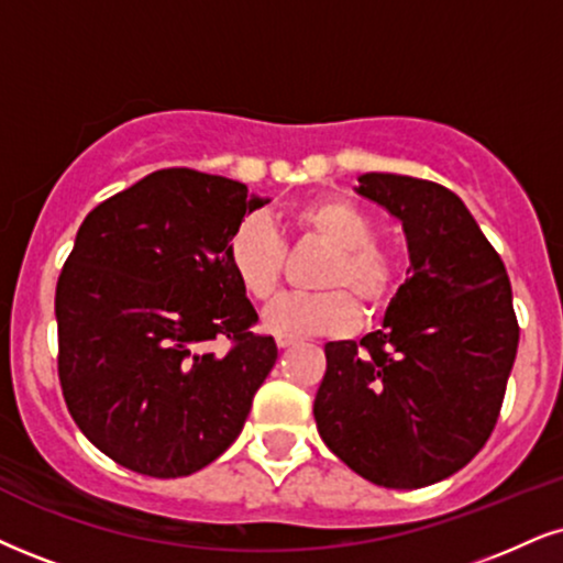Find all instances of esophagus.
Segmentation results:
<instances>
[{
	"mask_svg": "<svg viewBox=\"0 0 563 563\" xmlns=\"http://www.w3.org/2000/svg\"><path fill=\"white\" fill-rule=\"evenodd\" d=\"M297 342L295 336H284V334H276V346H279V350H287V346H292Z\"/></svg>",
	"mask_w": 563,
	"mask_h": 563,
	"instance_id": "1",
	"label": "esophagus"
}]
</instances>
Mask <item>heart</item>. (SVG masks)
Here are the masks:
<instances>
[{
    "mask_svg": "<svg viewBox=\"0 0 563 563\" xmlns=\"http://www.w3.org/2000/svg\"><path fill=\"white\" fill-rule=\"evenodd\" d=\"M292 224L305 240L331 250L318 287L325 292L284 295L263 310L271 334H346L355 329L360 303L365 316H378L399 289L401 261L394 247L373 240V219L346 198H316L295 211ZM227 258L240 287L253 300H268L282 287L287 245L263 213H250L234 227Z\"/></svg>",
    "mask_w": 563,
    "mask_h": 563,
    "instance_id": "b5f03b06",
    "label": "heart"
}]
</instances>
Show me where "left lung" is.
Here are the masks:
<instances>
[{
    "label": "left lung",
    "mask_w": 563,
    "mask_h": 563,
    "mask_svg": "<svg viewBox=\"0 0 563 563\" xmlns=\"http://www.w3.org/2000/svg\"><path fill=\"white\" fill-rule=\"evenodd\" d=\"M355 190L401 221L409 279L384 329L325 344L313 415L346 467L412 490L454 475L490 439L519 323L501 255L454 192L380 172Z\"/></svg>",
    "instance_id": "1"
}]
</instances>
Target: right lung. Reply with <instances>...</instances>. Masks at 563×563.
<instances>
[{
  "mask_svg": "<svg viewBox=\"0 0 563 563\" xmlns=\"http://www.w3.org/2000/svg\"><path fill=\"white\" fill-rule=\"evenodd\" d=\"M268 200L234 179L158 169L103 200L57 282L59 384L82 435L148 477H185L232 446L276 363L227 258ZM227 335L221 356L207 350Z\"/></svg>",
  "mask_w": 563,
  "mask_h": 563,
  "instance_id": "obj_1",
  "label": "right lung"
}]
</instances>
